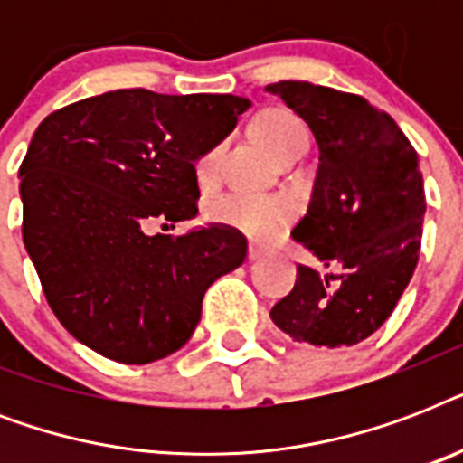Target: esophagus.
Instances as JSON below:
<instances>
[{"instance_id":"esophagus-1","label":"esophagus","mask_w":463,"mask_h":463,"mask_svg":"<svg viewBox=\"0 0 463 463\" xmlns=\"http://www.w3.org/2000/svg\"><path fill=\"white\" fill-rule=\"evenodd\" d=\"M264 254H267V250H264V247L250 245V252H247V260H250V261H257V260H261Z\"/></svg>"}]
</instances>
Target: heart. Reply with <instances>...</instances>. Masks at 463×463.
<instances>
[{
    "instance_id": "1",
    "label": "heart",
    "mask_w": 463,
    "mask_h": 463,
    "mask_svg": "<svg viewBox=\"0 0 463 463\" xmlns=\"http://www.w3.org/2000/svg\"><path fill=\"white\" fill-rule=\"evenodd\" d=\"M252 132L261 146L279 163L288 158H300L307 148L309 134L303 119L296 112L271 108L257 115ZM218 151L211 148L196 160V177L202 184H209L216 177ZM296 216V206L286 196H247L225 194L218 196L209 206V218L213 223L245 232L252 240H271L286 228Z\"/></svg>"
}]
</instances>
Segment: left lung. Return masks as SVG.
I'll list each match as a JSON object with an SVG mask.
<instances>
[{
  "label": "left lung",
  "mask_w": 463,
  "mask_h": 463,
  "mask_svg": "<svg viewBox=\"0 0 463 463\" xmlns=\"http://www.w3.org/2000/svg\"><path fill=\"white\" fill-rule=\"evenodd\" d=\"M307 122L319 167L293 238L317 257L271 319L298 344L355 345L394 312L416 271L425 216L418 154L387 112L307 81L269 83Z\"/></svg>",
  "instance_id": "1"
}]
</instances>
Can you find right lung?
Masks as SVG:
<instances>
[{
	"label": "right lung",
	"instance_id": "add662e5",
	"mask_svg": "<svg viewBox=\"0 0 463 463\" xmlns=\"http://www.w3.org/2000/svg\"><path fill=\"white\" fill-rule=\"evenodd\" d=\"M240 96L110 90L47 115L18 167L24 245L61 326L105 358L146 365L187 344L203 293L247 257L211 225L146 235L199 213L194 163L235 129Z\"/></svg>",
	"mask_w": 463,
	"mask_h": 463
}]
</instances>
